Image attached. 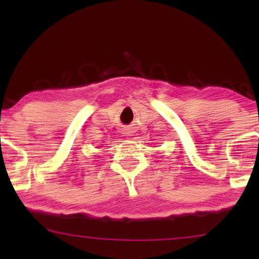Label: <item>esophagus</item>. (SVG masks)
Returning a JSON list of instances; mask_svg holds the SVG:
<instances>
[{"instance_id": "esophagus-1", "label": "esophagus", "mask_w": 259, "mask_h": 259, "mask_svg": "<svg viewBox=\"0 0 259 259\" xmlns=\"http://www.w3.org/2000/svg\"><path fill=\"white\" fill-rule=\"evenodd\" d=\"M124 134H126V135H129V133H124Z\"/></svg>"}]
</instances>
